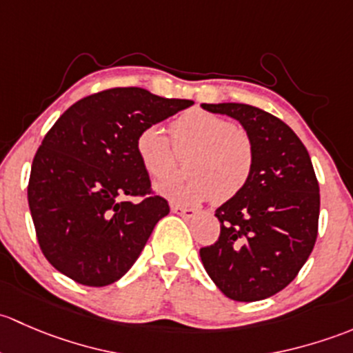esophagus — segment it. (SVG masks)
I'll list each match as a JSON object with an SVG mask.
<instances>
[{
  "instance_id": "obj_1",
  "label": "esophagus",
  "mask_w": 353,
  "mask_h": 353,
  "mask_svg": "<svg viewBox=\"0 0 353 353\" xmlns=\"http://www.w3.org/2000/svg\"><path fill=\"white\" fill-rule=\"evenodd\" d=\"M172 212L173 214H180V216L185 217V219H194V217L197 216V210H195V209H190V207L176 205V203H172Z\"/></svg>"
}]
</instances>
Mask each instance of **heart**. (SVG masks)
<instances>
[{
    "instance_id": "heart-1",
    "label": "heart",
    "mask_w": 353,
    "mask_h": 353,
    "mask_svg": "<svg viewBox=\"0 0 353 353\" xmlns=\"http://www.w3.org/2000/svg\"><path fill=\"white\" fill-rule=\"evenodd\" d=\"M173 143L178 152H194L188 161V180L161 181L156 192L181 205L205 201H230L245 188L255 165L253 143L245 130L230 119L212 112L192 108L172 123ZM175 150L159 125L139 132L136 152L143 168L154 178H165L175 166Z\"/></svg>"
}]
</instances>
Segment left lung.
Here are the masks:
<instances>
[{"mask_svg": "<svg viewBox=\"0 0 353 353\" xmlns=\"http://www.w3.org/2000/svg\"><path fill=\"white\" fill-rule=\"evenodd\" d=\"M241 123L255 150L252 176L216 209L221 234L201 248L217 289L239 303L267 299L296 279L318 236L319 185L304 144L281 119L245 103H202Z\"/></svg>", "mask_w": 353, "mask_h": 353, "instance_id": "1", "label": "left lung"}]
</instances>
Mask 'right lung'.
Returning a JSON list of instances; mask_svg holds the SVG:
<instances>
[{
	"instance_id": "1",
	"label": "right lung",
	"mask_w": 353,
	"mask_h": 353,
	"mask_svg": "<svg viewBox=\"0 0 353 353\" xmlns=\"http://www.w3.org/2000/svg\"><path fill=\"white\" fill-rule=\"evenodd\" d=\"M192 105L143 88H112L76 101L50 127L32 163L28 207L56 270L90 287L129 272L170 212L165 199L150 195L136 139ZM125 194L147 197L134 204L123 201Z\"/></svg>"
}]
</instances>
